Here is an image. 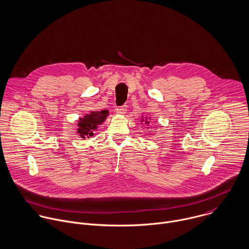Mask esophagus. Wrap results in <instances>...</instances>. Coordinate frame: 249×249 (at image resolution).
Wrapping results in <instances>:
<instances>
[{
    "label": "esophagus",
    "instance_id": "34e87169",
    "mask_svg": "<svg viewBox=\"0 0 249 249\" xmlns=\"http://www.w3.org/2000/svg\"><path fill=\"white\" fill-rule=\"evenodd\" d=\"M116 113L120 115H124L126 113V106H120L116 108Z\"/></svg>",
    "mask_w": 249,
    "mask_h": 249
}]
</instances>
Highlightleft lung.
<instances>
[{"mask_svg":"<svg viewBox=\"0 0 249 249\" xmlns=\"http://www.w3.org/2000/svg\"><path fill=\"white\" fill-rule=\"evenodd\" d=\"M147 123H149V122H147Z\"/></svg>","mask_w":249,"mask_h":249,"instance_id":"8db88e82","label":"left lung"}]
</instances>
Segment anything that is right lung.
Returning a JSON list of instances; mask_svg holds the SVG:
<instances>
[{
  "instance_id": "right-lung-1",
  "label": "right lung",
  "mask_w": 249,
  "mask_h": 249,
  "mask_svg": "<svg viewBox=\"0 0 249 249\" xmlns=\"http://www.w3.org/2000/svg\"><path fill=\"white\" fill-rule=\"evenodd\" d=\"M107 116L108 111L101 110L91 112L84 118H81L78 124V133L80 134V136L82 138H89V136H92L94 134V130L97 129L98 125L106 120Z\"/></svg>"
}]
</instances>
